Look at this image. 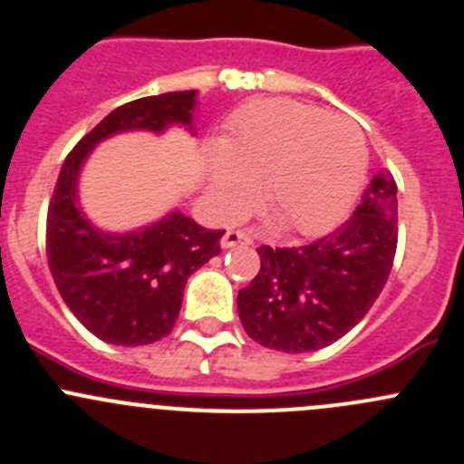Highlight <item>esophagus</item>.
I'll list each match as a JSON object with an SVG mask.
<instances>
[{
    "label": "esophagus",
    "instance_id": "esophagus-1",
    "mask_svg": "<svg viewBox=\"0 0 464 464\" xmlns=\"http://www.w3.org/2000/svg\"><path fill=\"white\" fill-rule=\"evenodd\" d=\"M253 244V237L246 229H227L220 239V246L223 248H235V246H248Z\"/></svg>",
    "mask_w": 464,
    "mask_h": 464
}]
</instances>
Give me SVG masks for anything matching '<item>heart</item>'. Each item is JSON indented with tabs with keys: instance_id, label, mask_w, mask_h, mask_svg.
I'll list each match as a JSON object with an SVG mask.
<instances>
[{
	"instance_id": "obj_1",
	"label": "heart",
	"mask_w": 464,
	"mask_h": 464,
	"mask_svg": "<svg viewBox=\"0 0 464 464\" xmlns=\"http://www.w3.org/2000/svg\"><path fill=\"white\" fill-rule=\"evenodd\" d=\"M369 150L353 121L291 100H264L232 121L225 152L211 163V188L227 214L255 198L295 235L337 223L360 193Z\"/></svg>"
}]
</instances>
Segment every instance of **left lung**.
Instances as JSON below:
<instances>
[{
	"label": "left lung",
	"mask_w": 464,
	"mask_h": 464,
	"mask_svg": "<svg viewBox=\"0 0 464 464\" xmlns=\"http://www.w3.org/2000/svg\"><path fill=\"white\" fill-rule=\"evenodd\" d=\"M396 209V182L381 170L334 232L295 248L259 246L262 266L237 295L248 337L273 351L310 353L360 324L394 264Z\"/></svg>",
	"instance_id": "obj_1"
}]
</instances>
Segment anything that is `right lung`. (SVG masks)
I'll return each instance as SVG.
<instances>
[{"label": "right lung", "mask_w": 464, "mask_h": 464, "mask_svg": "<svg viewBox=\"0 0 464 464\" xmlns=\"http://www.w3.org/2000/svg\"><path fill=\"white\" fill-rule=\"evenodd\" d=\"M196 91L140 97L113 109L65 157L47 209V264L61 298L83 328L118 346L159 342L173 330L193 271L220 253L225 229H207L182 211L148 227L113 235L97 229L77 200L83 161L121 131H193Z\"/></svg>", "instance_id": "right-lung-1"}]
</instances>
